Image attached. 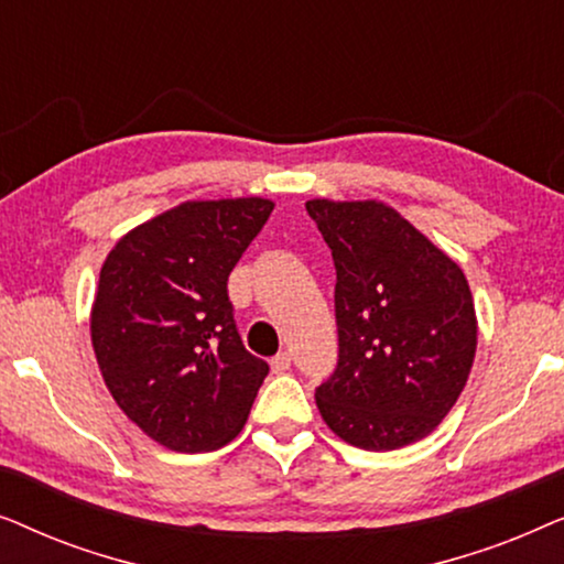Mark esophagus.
I'll return each mask as SVG.
<instances>
[{
    "label": "esophagus",
    "instance_id": "1",
    "mask_svg": "<svg viewBox=\"0 0 564 564\" xmlns=\"http://www.w3.org/2000/svg\"><path fill=\"white\" fill-rule=\"evenodd\" d=\"M290 365H292V357H290V351H280V354H276V357L272 359V372H274V375H282V372H288Z\"/></svg>",
    "mask_w": 564,
    "mask_h": 564
}]
</instances>
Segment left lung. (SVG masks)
Listing matches in <instances>:
<instances>
[{
    "label": "left lung",
    "instance_id": "1",
    "mask_svg": "<svg viewBox=\"0 0 564 564\" xmlns=\"http://www.w3.org/2000/svg\"><path fill=\"white\" fill-rule=\"evenodd\" d=\"M336 267L338 361L315 388L346 444L390 452L429 436L465 390L477 346L467 276L377 199H307Z\"/></svg>",
    "mask_w": 564,
    "mask_h": 564
}]
</instances>
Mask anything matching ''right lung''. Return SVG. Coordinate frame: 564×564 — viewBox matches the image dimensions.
<instances>
[{
  "mask_svg": "<svg viewBox=\"0 0 564 564\" xmlns=\"http://www.w3.org/2000/svg\"><path fill=\"white\" fill-rule=\"evenodd\" d=\"M272 199H189L141 223L107 253L91 346L120 411L172 452L241 434L269 365L238 336L228 274Z\"/></svg>",
  "mask_w": 564,
  "mask_h": 564,
  "instance_id": "right-lung-1",
  "label": "right lung"
}]
</instances>
